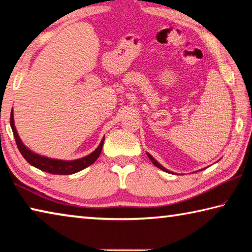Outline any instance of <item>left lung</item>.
Segmentation results:
<instances>
[{"instance_id": "left-lung-1", "label": "left lung", "mask_w": 252, "mask_h": 252, "mask_svg": "<svg viewBox=\"0 0 252 252\" xmlns=\"http://www.w3.org/2000/svg\"><path fill=\"white\" fill-rule=\"evenodd\" d=\"M147 156H148V158H150V159L152 160V163H153L156 167H158V168H160V170H163V171H165V172H168V171L166 170V168H164V167L162 166V165H159L158 162H156V160L153 158V156L150 155V154H147Z\"/></svg>"}]
</instances>
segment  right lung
<instances>
[{
	"label": "right lung",
	"instance_id": "add662e5",
	"mask_svg": "<svg viewBox=\"0 0 252 252\" xmlns=\"http://www.w3.org/2000/svg\"><path fill=\"white\" fill-rule=\"evenodd\" d=\"M10 124H11L12 131H13V135L15 138L16 146H18L20 153L22 154V156L26 158L27 162L29 164H31L32 166L39 168L41 171L51 173V174L69 175V174H73V173H77L81 170H84V168L89 166V165L94 163V160L99 158V155H100L101 150H102V145H104V141H105V139H102L96 151L93 152L90 155L86 156V158H82L80 159H76V160L51 159V158H43V156H40L38 154L33 153V152L28 150V148L23 145V143L21 142V139H20L18 133H16V129L14 126L13 109L11 111Z\"/></svg>",
	"mask_w": 252,
	"mask_h": 252
}]
</instances>
